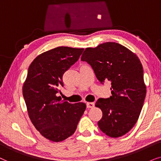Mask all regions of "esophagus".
Returning <instances> with one entry per match:
<instances>
[{"label": "esophagus", "instance_id": "1", "mask_svg": "<svg viewBox=\"0 0 161 161\" xmlns=\"http://www.w3.org/2000/svg\"><path fill=\"white\" fill-rule=\"evenodd\" d=\"M86 104L87 108H94V106H95V104H94V103L93 102H87Z\"/></svg>", "mask_w": 161, "mask_h": 161}]
</instances>
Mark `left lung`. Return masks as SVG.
Masks as SVG:
<instances>
[{
  "label": "left lung",
  "mask_w": 161,
  "mask_h": 161,
  "mask_svg": "<svg viewBox=\"0 0 161 161\" xmlns=\"http://www.w3.org/2000/svg\"><path fill=\"white\" fill-rule=\"evenodd\" d=\"M81 60L91 65L101 83L111 82L112 96L95 104L102 111L99 129L112 138L127 133L138 121L147 93L140 59L122 45L108 42L87 48Z\"/></svg>",
  "instance_id": "1"
}]
</instances>
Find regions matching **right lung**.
<instances>
[{"instance_id":"right-lung-1","label":"right lung","mask_w":161,"mask_h":161,"mask_svg":"<svg viewBox=\"0 0 161 161\" xmlns=\"http://www.w3.org/2000/svg\"><path fill=\"white\" fill-rule=\"evenodd\" d=\"M84 48L60 46L37 56L29 65L23 95L33 125L45 138L60 142L76 131L86 109L85 103L61 101L57 93L63 76L78 60Z\"/></svg>"}]
</instances>
